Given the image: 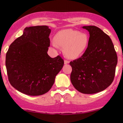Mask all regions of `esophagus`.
<instances>
[{"mask_svg":"<svg viewBox=\"0 0 123 123\" xmlns=\"http://www.w3.org/2000/svg\"><path fill=\"white\" fill-rule=\"evenodd\" d=\"M68 63H69L68 61L64 60V64H68Z\"/></svg>","mask_w":123,"mask_h":123,"instance_id":"esophagus-1","label":"esophagus"}]
</instances>
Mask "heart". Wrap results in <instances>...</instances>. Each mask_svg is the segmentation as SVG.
I'll return each mask as SVG.
<instances>
[{"instance_id":"heart-1","label":"heart","mask_w":123,"mask_h":123,"mask_svg":"<svg viewBox=\"0 0 123 123\" xmlns=\"http://www.w3.org/2000/svg\"><path fill=\"white\" fill-rule=\"evenodd\" d=\"M55 41L52 44L55 48L58 45L64 47V52L69 59H76L84 53L89 43V37L86 33L73 29H64L56 33Z\"/></svg>"}]
</instances>
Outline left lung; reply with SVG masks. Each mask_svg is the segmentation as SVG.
Instances as JSON below:
<instances>
[{"label":"left lung","instance_id":"1","mask_svg":"<svg viewBox=\"0 0 123 123\" xmlns=\"http://www.w3.org/2000/svg\"><path fill=\"white\" fill-rule=\"evenodd\" d=\"M83 28L89 32V43L83 55L69 63L71 81L82 93H96L113 81L117 55L110 36L102 30L93 25Z\"/></svg>","mask_w":123,"mask_h":123}]
</instances>
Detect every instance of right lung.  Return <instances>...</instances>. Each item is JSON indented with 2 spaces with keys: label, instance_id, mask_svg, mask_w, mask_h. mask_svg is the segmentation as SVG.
<instances>
[{
  "label": "right lung",
  "instance_id": "right-lung-1",
  "mask_svg": "<svg viewBox=\"0 0 123 123\" xmlns=\"http://www.w3.org/2000/svg\"><path fill=\"white\" fill-rule=\"evenodd\" d=\"M51 30L46 25L26 27L9 46L6 55L8 80L15 89L30 96L48 92L64 61L48 55Z\"/></svg>",
  "mask_w": 123,
  "mask_h": 123
}]
</instances>
